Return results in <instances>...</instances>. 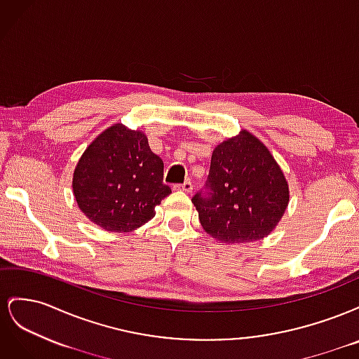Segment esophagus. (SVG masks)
Wrapping results in <instances>:
<instances>
[{"label":"esophagus","mask_w":359,"mask_h":359,"mask_svg":"<svg viewBox=\"0 0 359 359\" xmlns=\"http://www.w3.org/2000/svg\"><path fill=\"white\" fill-rule=\"evenodd\" d=\"M175 190H181V191H186V193H191L193 190V184L190 181H186L184 184H177Z\"/></svg>","instance_id":"esophagus-1"}]
</instances>
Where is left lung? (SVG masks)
Here are the masks:
<instances>
[{"label": "left lung", "instance_id": "1", "mask_svg": "<svg viewBox=\"0 0 359 359\" xmlns=\"http://www.w3.org/2000/svg\"><path fill=\"white\" fill-rule=\"evenodd\" d=\"M206 233L224 244L253 243L274 231L289 186L269 149L247 130L212 151L205 191L191 199Z\"/></svg>", "mask_w": 359, "mask_h": 359}]
</instances>
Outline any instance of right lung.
Wrapping results in <instances>:
<instances>
[{
    "label": "right lung",
    "instance_id": "add662e5",
    "mask_svg": "<svg viewBox=\"0 0 359 359\" xmlns=\"http://www.w3.org/2000/svg\"><path fill=\"white\" fill-rule=\"evenodd\" d=\"M72 186L81 211L109 232L137 229L172 193L163 184V160L145 133L123 124L106 128L85 149Z\"/></svg>",
    "mask_w": 359,
    "mask_h": 359
}]
</instances>
